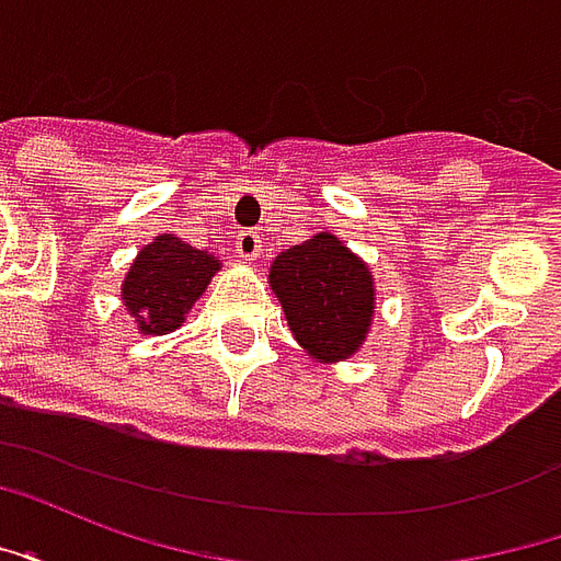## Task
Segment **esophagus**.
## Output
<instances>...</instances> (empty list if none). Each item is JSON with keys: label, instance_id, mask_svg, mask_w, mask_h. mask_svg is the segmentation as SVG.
I'll use <instances>...</instances> for the list:
<instances>
[{"label": "esophagus", "instance_id": "esophagus-1", "mask_svg": "<svg viewBox=\"0 0 561 561\" xmlns=\"http://www.w3.org/2000/svg\"><path fill=\"white\" fill-rule=\"evenodd\" d=\"M261 233L257 231H240L237 233V240H233V249H237V255L243 257V261H257L261 257V252H264V245H261Z\"/></svg>", "mask_w": 561, "mask_h": 561}]
</instances>
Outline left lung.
<instances>
[{
    "mask_svg": "<svg viewBox=\"0 0 561 561\" xmlns=\"http://www.w3.org/2000/svg\"><path fill=\"white\" fill-rule=\"evenodd\" d=\"M291 336L316 364H340L364 348L376 318V279L336 233L321 231L270 264Z\"/></svg>",
    "mask_w": 561,
    "mask_h": 561,
    "instance_id": "left-lung-1",
    "label": "left lung"
}]
</instances>
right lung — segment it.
I'll return each mask as SVG.
<instances>
[{"label": "right lung", "mask_w": 561, "mask_h": 561, "mask_svg": "<svg viewBox=\"0 0 561 561\" xmlns=\"http://www.w3.org/2000/svg\"><path fill=\"white\" fill-rule=\"evenodd\" d=\"M221 261L176 233H159L131 261L119 297L144 336H164L183 328L185 316L207 291Z\"/></svg>", "instance_id": "1"}]
</instances>
